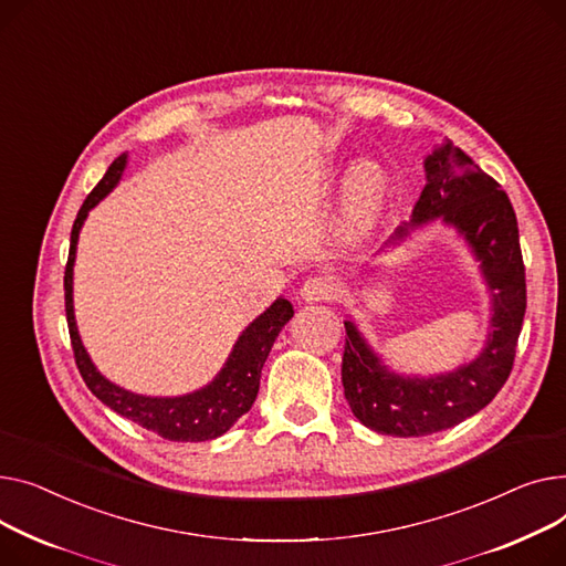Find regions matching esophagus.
Wrapping results in <instances>:
<instances>
[{
    "label": "esophagus",
    "instance_id": "34e87169",
    "mask_svg": "<svg viewBox=\"0 0 566 566\" xmlns=\"http://www.w3.org/2000/svg\"><path fill=\"white\" fill-rule=\"evenodd\" d=\"M338 294V283L331 276H311L304 281V285L298 287V298L306 304H317V302H331Z\"/></svg>",
    "mask_w": 566,
    "mask_h": 566
}]
</instances>
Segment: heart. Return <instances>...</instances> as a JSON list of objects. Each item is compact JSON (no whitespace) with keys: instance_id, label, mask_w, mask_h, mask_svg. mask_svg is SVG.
Here are the masks:
<instances>
[{"instance_id":"1","label":"heart","mask_w":566,"mask_h":566,"mask_svg":"<svg viewBox=\"0 0 566 566\" xmlns=\"http://www.w3.org/2000/svg\"><path fill=\"white\" fill-rule=\"evenodd\" d=\"M386 176L375 161H360L349 171L343 189L340 232L347 240L360 238L381 208Z\"/></svg>"}]
</instances>
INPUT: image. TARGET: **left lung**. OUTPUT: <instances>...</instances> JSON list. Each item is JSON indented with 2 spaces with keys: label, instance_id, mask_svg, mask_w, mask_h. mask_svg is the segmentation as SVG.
<instances>
[{
  "label": "left lung",
  "instance_id": "left-lung-1",
  "mask_svg": "<svg viewBox=\"0 0 566 566\" xmlns=\"http://www.w3.org/2000/svg\"><path fill=\"white\" fill-rule=\"evenodd\" d=\"M424 178L411 219L395 228L381 251L400 247L431 221L454 228L480 262L491 294V328L473 360L422 377L390 370L356 322L345 319L343 386L349 409L368 429L402 439L450 429L493 400L512 373L525 315V268L507 193L452 142L424 157Z\"/></svg>",
  "mask_w": 566,
  "mask_h": 566
}]
</instances>
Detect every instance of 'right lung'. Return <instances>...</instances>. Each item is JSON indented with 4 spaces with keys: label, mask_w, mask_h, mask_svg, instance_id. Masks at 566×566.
Returning <instances> with one entry per match:
<instances>
[{
    "label": "right lung",
    "mask_w": 566,
    "mask_h": 566,
    "mask_svg": "<svg viewBox=\"0 0 566 566\" xmlns=\"http://www.w3.org/2000/svg\"><path fill=\"white\" fill-rule=\"evenodd\" d=\"M127 166V153L116 157L107 169L105 178L95 185V189L86 196L84 206L77 212L71 232V253L69 264H65V317H69L71 343L75 352V363L80 368L82 379L91 388V392L99 402L120 413L123 418L137 422L166 441H189L201 443L212 441L235 424L255 402V395L260 388V373L262 365L268 360L276 336L281 328L294 315L292 304L287 298L279 296L276 302L260 313L232 345L223 368L217 377L206 384L203 388L176 395V397H153L125 390L123 386L109 381L103 373L95 368L86 347L82 345L77 322H75V306H73V268L77 255V240L80 230L88 217V212L103 201V198L120 182L123 171Z\"/></svg>",
    "instance_id": "obj_1"
}]
</instances>
